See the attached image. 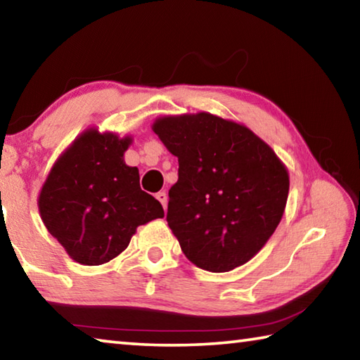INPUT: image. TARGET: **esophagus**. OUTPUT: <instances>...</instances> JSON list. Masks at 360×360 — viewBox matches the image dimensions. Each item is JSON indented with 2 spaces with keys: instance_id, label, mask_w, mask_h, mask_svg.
I'll return each instance as SVG.
<instances>
[{
  "instance_id": "1",
  "label": "esophagus",
  "mask_w": 360,
  "mask_h": 360,
  "mask_svg": "<svg viewBox=\"0 0 360 360\" xmlns=\"http://www.w3.org/2000/svg\"><path fill=\"white\" fill-rule=\"evenodd\" d=\"M155 198L158 200V202L162 203V206H163V210L167 211V203H168V195H167V192L165 191H162V192H158V193H155Z\"/></svg>"
}]
</instances>
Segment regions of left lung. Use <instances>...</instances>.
<instances>
[{
    "label": "left lung",
    "mask_w": 360,
    "mask_h": 360,
    "mask_svg": "<svg viewBox=\"0 0 360 360\" xmlns=\"http://www.w3.org/2000/svg\"><path fill=\"white\" fill-rule=\"evenodd\" d=\"M152 130L179 162L167 221L186 257L212 273L251 260L288 202L289 173L275 150L210 112L167 115Z\"/></svg>",
    "instance_id": "obj_1"
}]
</instances>
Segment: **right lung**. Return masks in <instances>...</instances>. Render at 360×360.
I'll return each mask as SVG.
<instances>
[{
  "label": "right lung",
  "mask_w": 360,
  "mask_h": 360,
  "mask_svg": "<svg viewBox=\"0 0 360 360\" xmlns=\"http://www.w3.org/2000/svg\"><path fill=\"white\" fill-rule=\"evenodd\" d=\"M130 136L85 130L58 157L41 188L42 222L72 260L101 265L125 251L139 225L163 217L124 162Z\"/></svg>",
  "instance_id": "obj_1"
}]
</instances>
